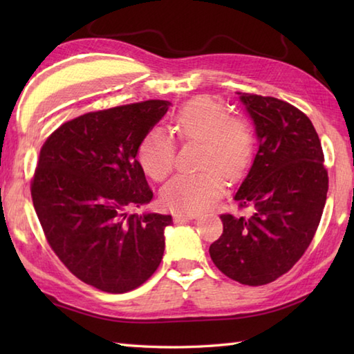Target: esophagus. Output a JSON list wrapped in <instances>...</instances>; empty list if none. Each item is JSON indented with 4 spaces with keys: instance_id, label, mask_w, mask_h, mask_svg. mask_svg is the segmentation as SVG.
Listing matches in <instances>:
<instances>
[{
    "instance_id": "esophagus-1",
    "label": "esophagus",
    "mask_w": 354,
    "mask_h": 354,
    "mask_svg": "<svg viewBox=\"0 0 354 354\" xmlns=\"http://www.w3.org/2000/svg\"><path fill=\"white\" fill-rule=\"evenodd\" d=\"M198 216V213H175L173 214V219H175V222H189L196 219Z\"/></svg>"
}]
</instances>
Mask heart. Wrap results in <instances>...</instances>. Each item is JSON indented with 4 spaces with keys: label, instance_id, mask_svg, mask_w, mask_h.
I'll return each instance as SVG.
<instances>
[{
    "label": "heart",
    "instance_id": "obj_1",
    "mask_svg": "<svg viewBox=\"0 0 354 354\" xmlns=\"http://www.w3.org/2000/svg\"><path fill=\"white\" fill-rule=\"evenodd\" d=\"M175 131L185 141H201L198 173H183L162 187L161 199L178 212H199L223 192L222 175L236 181L250 167L254 140L250 127L212 97H198L176 112ZM176 142L173 135L153 127L142 138L138 158L147 175L161 181L175 164Z\"/></svg>",
    "mask_w": 354,
    "mask_h": 354
}]
</instances>
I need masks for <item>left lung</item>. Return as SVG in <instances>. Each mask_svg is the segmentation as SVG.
<instances>
[{"mask_svg": "<svg viewBox=\"0 0 354 354\" xmlns=\"http://www.w3.org/2000/svg\"><path fill=\"white\" fill-rule=\"evenodd\" d=\"M259 150L234 196L243 216L222 214V236L209 246L231 280L261 286L277 280L309 248L326 205L328 176L317 131L304 112L275 97L239 93Z\"/></svg>", "mask_w": 354, "mask_h": 354, "instance_id": "left-lung-1", "label": "left lung"}]
</instances>
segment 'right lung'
Returning <instances> with one entry per match:
<instances>
[{
  "label": "right lung",
  "mask_w": 354,
  "mask_h": 354,
  "mask_svg": "<svg viewBox=\"0 0 354 354\" xmlns=\"http://www.w3.org/2000/svg\"><path fill=\"white\" fill-rule=\"evenodd\" d=\"M147 100L88 112L44 142L32 199L51 250L79 280L109 293L138 288L160 266L171 216L131 214L153 198L137 160L169 111Z\"/></svg>",
  "instance_id": "1"
}]
</instances>
